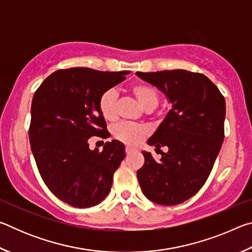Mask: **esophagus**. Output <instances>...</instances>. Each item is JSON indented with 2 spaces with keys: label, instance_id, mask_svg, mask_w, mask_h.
I'll return each instance as SVG.
<instances>
[{
  "label": "esophagus",
  "instance_id": "34e87169",
  "mask_svg": "<svg viewBox=\"0 0 252 252\" xmlns=\"http://www.w3.org/2000/svg\"><path fill=\"white\" fill-rule=\"evenodd\" d=\"M132 151H133V150H132V148H130V147H126V155H130V153H131Z\"/></svg>",
  "mask_w": 252,
  "mask_h": 252
}]
</instances>
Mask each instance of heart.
I'll use <instances>...</instances> for the list:
<instances>
[{"label": "heart", "instance_id": "1", "mask_svg": "<svg viewBox=\"0 0 252 252\" xmlns=\"http://www.w3.org/2000/svg\"><path fill=\"white\" fill-rule=\"evenodd\" d=\"M131 92L133 93L142 108L147 111L153 110L159 103V93L150 84L142 82L135 83L131 87ZM117 91L113 89H109L100 96L99 108L106 121H114L117 119ZM113 133L120 141L130 146H135L147 134V129L141 126L121 123L114 127Z\"/></svg>", "mask_w": 252, "mask_h": 252}]
</instances>
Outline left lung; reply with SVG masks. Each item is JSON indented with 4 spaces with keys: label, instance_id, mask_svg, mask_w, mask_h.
Here are the masks:
<instances>
[{
    "label": "left lung",
    "instance_id": "8db88e82",
    "mask_svg": "<svg viewBox=\"0 0 252 252\" xmlns=\"http://www.w3.org/2000/svg\"><path fill=\"white\" fill-rule=\"evenodd\" d=\"M163 93L171 109L148 140L161 152L156 161L142 151L144 164L136 177L146 197L176 206L198 192L210 174L224 138L225 101L206 75L186 70L136 72ZM168 149L167 153L159 150Z\"/></svg>",
    "mask_w": 252,
    "mask_h": 252
}]
</instances>
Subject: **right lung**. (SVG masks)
<instances>
[{
	"instance_id": "right-lung-1",
	"label": "right lung",
	"mask_w": 252,
	"mask_h": 252,
	"mask_svg": "<svg viewBox=\"0 0 252 252\" xmlns=\"http://www.w3.org/2000/svg\"><path fill=\"white\" fill-rule=\"evenodd\" d=\"M129 73L58 70L34 93L29 131L32 153L46 187L72 207L89 208L104 200L125 159V144L118 140L106 142L102 151L91 150L88 141L93 135L109 136L100 96Z\"/></svg>"
}]
</instances>
